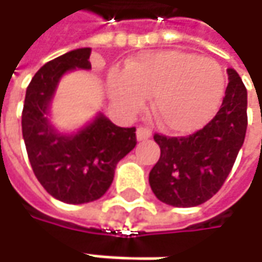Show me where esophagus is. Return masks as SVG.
Listing matches in <instances>:
<instances>
[{
	"mask_svg": "<svg viewBox=\"0 0 262 262\" xmlns=\"http://www.w3.org/2000/svg\"><path fill=\"white\" fill-rule=\"evenodd\" d=\"M151 137V131L146 128V126H140V128H137V140L138 141H143V140H147V138H150Z\"/></svg>",
	"mask_w": 262,
	"mask_h": 262,
	"instance_id": "1",
	"label": "esophagus"
}]
</instances>
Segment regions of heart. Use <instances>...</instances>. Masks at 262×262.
<instances>
[{"instance_id":"1","label":"heart","mask_w":262,"mask_h":262,"mask_svg":"<svg viewBox=\"0 0 262 262\" xmlns=\"http://www.w3.org/2000/svg\"><path fill=\"white\" fill-rule=\"evenodd\" d=\"M109 95L119 109L138 112L151 96V112L170 133L200 129L220 105L226 80L214 59L186 51H162L136 56L114 70Z\"/></svg>"}]
</instances>
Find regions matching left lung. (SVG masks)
<instances>
[{"mask_svg": "<svg viewBox=\"0 0 262 262\" xmlns=\"http://www.w3.org/2000/svg\"><path fill=\"white\" fill-rule=\"evenodd\" d=\"M216 116L188 137L155 134L160 157L150 170L155 195L173 207L206 203L225 184L247 134V89L235 70Z\"/></svg>", "mask_w": 262, "mask_h": 262, "instance_id": "1", "label": "left lung"}]
</instances>
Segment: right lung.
Masks as SVG:
<instances>
[{"instance_id":"obj_1","label":"right lung","mask_w":262,"mask_h":262,"mask_svg":"<svg viewBox=\"0 0 262 262\" xmlns=\"http://www.w3.org/2000/svg\"><path fill=\"white\" fill-rule=\"evenodd\" d=\"M90 48H80L46 62L27 86L21 131L37 181L67 204L99 200L114 181L118 162L137 144L136 128H121L103 114L77 131L61 134L49 122V105L68 71L90 70Z\"/></svg>"}]
</instances>
